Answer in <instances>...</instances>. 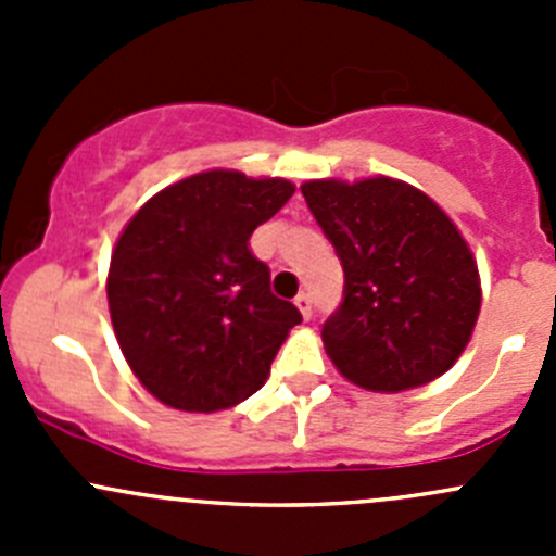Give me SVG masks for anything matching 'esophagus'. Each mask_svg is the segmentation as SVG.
I'll return each mask as SVG.
<instances>
[{
	"instance_id": "34e87169",
	"label": "esophagus",
	"mask_w": 556,
	"mask_h": 556,
	"mask_svg": "<svg viewBox=\"0 0 556 556\" xmlns=\"http://www.w3.org/2000/svg\"><path fill=\"white\" fill-rule=\"evenodd\" d=\"M295 306H299L301 314H304L306 319L312 317V295L309 293H299V295H295Z\"/></svg>"
}]
</instances>
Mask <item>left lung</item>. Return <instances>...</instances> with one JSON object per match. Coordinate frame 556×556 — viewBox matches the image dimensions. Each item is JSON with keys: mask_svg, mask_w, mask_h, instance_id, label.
Instances as JSON below:
<instances>
[{"mask_svg": "<svg viewBox=\"0 0 556 556\" xmlns=\"http://www.w3.org/2000/svg\"><path fill=\"white\" fill-rule=\"evenodd\" d=\"M301 193L344 268V299L323 325L336 368L377 392L441 377L481 306L476 261L454 223L390 177L314 179Z\"/></svg>", "mask_w": 556, "mask_h": 556, "instance_id": "1", "label": "left lung"}]
</instances>
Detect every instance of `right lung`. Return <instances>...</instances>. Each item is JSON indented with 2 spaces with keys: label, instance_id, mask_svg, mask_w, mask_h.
Segmentation results:
<instances>
[{
  "label": "right lung",
  "instance_id": "1",
  "mask_svg": "<svg viewBox=\"0 0 556 556\" xmlns=\"http://www.w3.org/2000/svg\"><path fill=\"white\" fill-rule=\"evenodd\" d=\"M293 190L242 172L193 174L153 195L121 233L106 277L112 328L161 403L217 412L266 382L301 312L271 293L250 237Z\"/></svg>",
  "mask_w": 556,
  "mask_h": 556
}]
</instances>
